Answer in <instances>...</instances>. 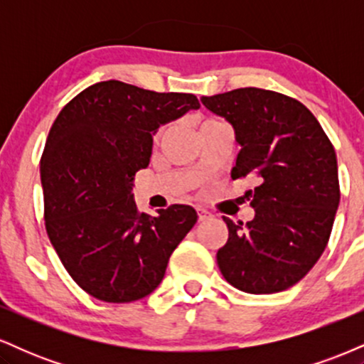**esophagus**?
Here are the masks:
<instances>
[{
	"mask_svg": "<svg viewBox=\"0 0 364 364\" xmlns=\"http://www.w3.org/2000/svg\"><path fill=\"white\" fill-rule=\"evenodd\" d=\"M196 214H198V220H205L210 217V212L203 210V208H196Z\"/></svg>",
	"mask_w": 364,
	"mask_h": 364,
	"instance_id": "34e87169",
	"label": "esophagus"
}]
</instances>
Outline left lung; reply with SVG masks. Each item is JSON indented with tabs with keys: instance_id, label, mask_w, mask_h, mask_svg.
Returning <instances> with one entry per match:
<instances>
[{
	"instance_id": "left-lung-1",
	"label": "left lung",
	"mask_w": 364,
	"mask_h": 364,
	"mask_svg": "<svg viewBox=\"0 0 364 364\" xmlns=\"http://www.w3.org/2000/svg\"><path fill=\"white\" fill-rule=\"evenodd\" d=\"M235 128L241 145L232 179L255 176L246 191L255 217L228 224L217 265L236 289L270 294L294 286L328 243L341 191L337 157L306 106L279 92L246 87L200 99Z\"/></svg>"
}]
</instances>
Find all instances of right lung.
I'll use <instances>...</instances> for the list:
<instances>
[{"mask_svg":"<svg viewBox=\"0 0 364 364\" xmlns=\"http://www.w3.org/2000/svg\"><path fill=\"white\" fill-rule=\"evenodd\" d=\"M198 107L193 94L107 80L73 97L49 129L41 157L46 231L73 281L94 298L149 296L195 225L190 205L140 214L132 191L159 127Z\"/></svg>","mask_w":364,"mask_h":364,"instance_id":"obj_1","label":"right lung"}]
</instances>
